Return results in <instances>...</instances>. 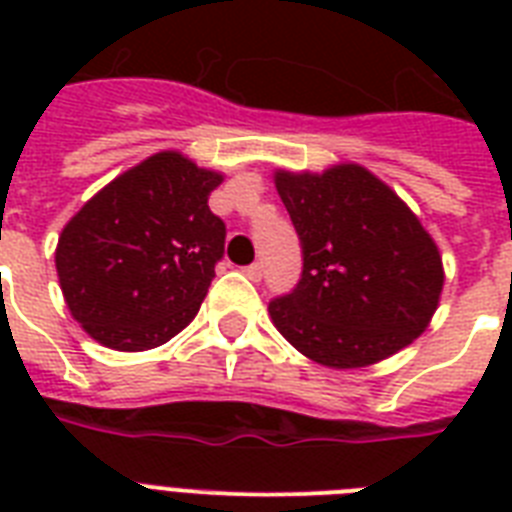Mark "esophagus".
Returning <instances> with one entry per match:
<instances>
[{"label": "esophagus", "mask_w": 512, "mask_h": 512, "mask_svg": "<svg viewBox=\"0 0 512 512\" xmlns=\"http://www.w3.org/2000/svg\"><path fill=\"white\" fill-rule=\"evenodd\" d=\"M244 273H247V276H249V279H252V281H260V279H263V263L247 265V268H244Z\"/></svg>", "instance_id": "obj_1"}]
</instances>
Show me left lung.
<instances>
[{"label":"left lung","instance_id":"8db88e82","mask_svg":"<svg viewBox=\"0 0 512 512\" xmlns=\"http://www.w3.org/2000/svg\"><path fill=\"white\" fill-rule=\"evenodd\" d=\"M276 188L303 249L295 289L268 303L281 335L335 369L382 361L420 337L444 271L412 209L358 164L276 172Z\"/></svg>","mask_w":512,"mask_h":512}]
</instances>
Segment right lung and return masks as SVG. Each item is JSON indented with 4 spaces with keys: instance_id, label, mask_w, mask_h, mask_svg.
<instances>
[{
    "instance_id": "obj_1",
    "label": "right lung",
    "mask_w": 512,
    "mask_h": 512,
    "mask_svg": "<svg viewBox=\"0 0 512 512\" xmlns=\"http://www.w3.org/2000/svg\"><path fill=\"white\" fill-rule=\"evenodd\" d=\"M223 177L164 151L95 193L55 252L68 311L100 345L146 350L196 316L225 252L209 209Z\"/></svg>"
}]
</instances>
